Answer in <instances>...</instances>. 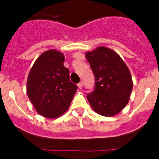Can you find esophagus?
Instances as JSON below:
<instances>
[{
	"label": "esophagus",
	"instance_id": "obj_1",
	"mask_svg": "<svg viewBox=\"0 0 159 159\" xmlns=\"http://www.w3.org/2000/svg\"><path fill=\"white\" fill-rule=\"evenodd\" d=\"M77 86H78V88H80V89H82V88H83V83H82V82L79 83L78 85H77Z\"/></svg>",
	"mask_w": 159,
	"mask_h": 159
}]
</instances>
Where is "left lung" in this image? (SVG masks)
<instances>
[{
    "label": "left lung",
    "instance_id": "8db88e82",
    "mask_svg": "<svg viewBox=\"0 0 159 159\" xmlns=\"http://www.w3.org/2000/svg\"><path fill=\"white\" fill-rule=\"evenodd\" d=\"M95 75V90L87 99L96 113L111 117L128 103L133 88L129 68L112 49L98 47L85 55Z\"/></svg>",
    "mask_w": 159,
    "mask_h": 159
}]
</instances>
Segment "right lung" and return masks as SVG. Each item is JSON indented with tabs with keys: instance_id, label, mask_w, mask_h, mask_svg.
Returning <instances> with one entry per match:
<instances>
[{
	"instance_id": "add662e5",
	"label": "right lung",
	"mask_w": 159,
	"mask_h": 159,
	"mask_svg": "<svg viewBox=\"0 0 159 159\" xmlns=\"http://www.w3.org/2000/svg\"><path fill=\"white\" fill-rule=\"evenodd\" d=\"M64 56L56 49L48 50L36 59L29 71L27 94L36 112L56 119L69 107L77 86L70 81L69 70L64 66Z\"/></svg>"
}]
</instances>
